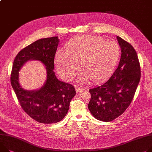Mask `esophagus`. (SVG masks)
Returning a JSON list of instances; mask_svg holds the SVG:
<instances>
[{"label":"esophagus","instance_id":"obj_1","mask_svg":"<svg viewBox=\"0 0 152 152\" xmlns=\"http://www.w3.org/2000/svg\"><path fill=\"white\" fill-rule=\"evenodd\" d=\"M75 90H76V92L79 93V92H81L82 91H84V89L83 88H81V87H79V86H76L75 87Z\"/></svg>","mask_w":152,"mask_h":152}]
</instances>
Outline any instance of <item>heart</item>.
<instances>
[{
    "label": "heart",
    "mask_w": 152,
    "mask_h": 152,
    "mask_svg": "<svg viewBox=\"0 0 152 152\" xmlns=\"http://www.w3.org/2000/svg\"><path fill=\"white\" fill-rule=\"evenodd\" d=\"M121 55L118 43L92 35L77 37L70 41L66 51H58L55 64L58 71L67 81L71 80L82 62L84 73L78 81L84 82L92 79L100 81L107 78L114 69Z\"/></svg>",
    "instance_id": "1"
}]
</instances>
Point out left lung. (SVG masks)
Here are the masks:
<instances>
[{"label":"left lung","mask_w":152,"mask_h":152,"mask_svg":"<svg viewBox=\"0 0 152 152\" xmlns=\"http://www.w3.org/2000/svg\"><path fill=\"white\" fill-rule=\"evenodd\" d=\"M121 48L119 66L105 83L89 90L88 105L97 120L110 122L122 114L130 104L141 78V66L133 47L117 37Z\"/></svg>","instance_id":"obj_1"}]
</instances>
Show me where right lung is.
Instances as JSON below:
<instances>
[{
  "label": "right lung",
  "mask_w": 152,
  "mask_h": 152,
  "mask_svg": "<svg viewBox=\"0 0 152 152\" xmlns=\"http://www.w3.org/2000/svg\"><path fill=\"white\" fill-rule=\"evenodd\" d=\"M59 40L57 37L36 41L22 49L14 60L10 81L22 108L39 123L61 121L66 115L70 102L76 94L74 86L58 80L53 72L54 58ZM36 59L46 67L47 80L37 91H26L18 83V71L27 61Z\"/></svg>",
  "instance_id": "right-lung-1"
}]
</instances>
